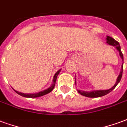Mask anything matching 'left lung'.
<instances>
[{
	"instance_id": "8db88e82",
	"label": "left lung",
	"mask_w": 127,
	"mask_h": 127,
	"mask_svg": "<svg viewBox=\"0 0 127 127\" xmlns=\"http://www.w3.org/2000/svg\"><path fill=\"white\" fill-rule=\"evenodd\" d=\"M106 43L108 44L111 45V46H113L116 47V48L117 49V50L119 52V54L121 56V59L123 61V54L122 53V52L121 50V46H120V44L117 41L113 39L112 37H110V36H107L106 37ZM123 63L122 64V66H121V73L119 74V77L116 79V83L114 84L113 87L109 89V90H94V91H92V92H84V91H81V90H77L78 92L81 95H84V96H86V97H102V96H104L105 95L108 94L110 92H111L116 87V86L118 85V83L120 82V81L121 79V77H122V75H123Z\"/></svg>"
}]
</instances>
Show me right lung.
I'll return each instance as SVG.
<instances>
[{
    "label": "right lung",
    "mask_w": 127,
    "mask_h": 127,
    "mask_svg": "<svg viewBox=\"0 0 127 127\" xmlns=\"http://www.w3.org/2000/svg\"><path fill=\"white\" fill-rule=\"evenodd\" d=\"M61 70H59L56 73V74L54 75V78H53V82L52 83L51 86L48 88L46 90H43L42 92H40L38 93H35V94H24V93H21L17 91H16L13 89V90L17 94H18L19 95H20L21 96H23L25 97H30V98H33V97H40V96H42V95H44L47 94H49L50 92H51L52 90L54 88V86H55V84H56V78H57V76L60 73Z\"/></svg>",
    "instance_id": "obj_1"
}]
</instances>
